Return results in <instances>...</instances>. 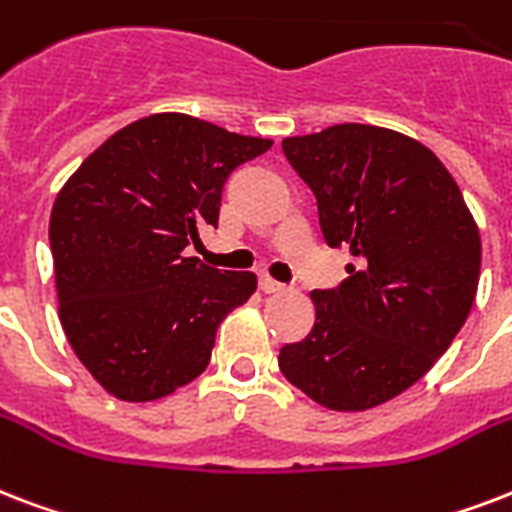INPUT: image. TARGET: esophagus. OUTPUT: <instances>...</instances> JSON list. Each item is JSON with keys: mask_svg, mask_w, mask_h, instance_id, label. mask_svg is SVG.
Wrapping results in <instances>:
<instances>
[{"mask_svg": "<svg viewBox=\"0 0 512 512\" xmlns=\"http://www.w3.org/2000/svg\"><path fill=\"white\" fill-rule=\"evenodd\" d=\"M260 290L268 292V295H276V292H284V284L271 279V276H260Z\"/></svg>", "mask_w": 512, "mask_h": 512, "instance_id": "34e87169", "label": "esophagus"}]
</instances>
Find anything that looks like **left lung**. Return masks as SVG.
<instances>
[{
  "instance_id": "8db88e82",
  "label": "left lung",
  "mask_w": 512,
  "mask_h": 512,
  "mask_svg": "<svg viewBox=\"0 0 512 512\" xmlns=\"http://www.w3.org/2000/svg\"><path fill=\"white\" fill-rule=\"evenodd\" d=\"M282 150L317 195L330 247L354 265L311 292L317 322L279 351L292 386L330 411H368L427 373L473 308L481 236L438 155L389 128L341 123Z\"/></svg>"
}]
</instances>
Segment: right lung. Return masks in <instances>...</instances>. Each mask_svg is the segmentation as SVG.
Returning a JSON list of instances; mask_svg holds the SVG:
<instances>
[{
	"mask_svg": "<svg viewBox=\"0 0 512 512\" xmlns=\"http://www.w3.org/2000/svg\"><path fill=\"white\" fill-rule=\"evenodd\" d=\"M271 139L163 112L109 136L61 187L50 214L58 317L77 360L109 395L147 403L190 384L214 335L257 290L249 271L198 257L220 220L222 187Z\"/></svg>",
	"mask_w": 512,
	"mask_h": 512,
	"instance_id": "add662e5",
	"label": "right lung"
}]
</instances>
